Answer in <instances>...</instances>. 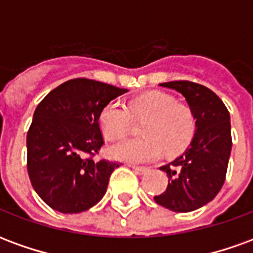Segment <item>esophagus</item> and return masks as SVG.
Masks as SVG:
<instances>
[{"label":"esophagus","mask_w":253,"mask_h":253,"mask_svg":"<svg viewBox=\"0 0 253 253\" xmlns=\"http://www.w3.org/2000/svg\"><path fill=\"white\" fill-rule=\"evenodd\" d=\"M132 168V170L138 173V175H143V173H146L148 172V168L146 167H135V165H130Z\"/></svg>","instance_id":"esophagus-1"}]
</instances>
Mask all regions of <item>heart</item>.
Here are the masks:
<instances>
[{"instance_id":"b5f03b06","label":"heart","mask_w":253,"mask_h":253,"mask_svg":"<svg viewBox=\"0 0 253 253\" xmlns=\"http://www.w3.org/2000/svg\"><path fill=\"white\" fill-rule=\"evenodd\" d=\"M145 119L141 126L143 137L123 139L112 145V159L128 163H146L159 159L165 150L175 156L186 150L195 134L196 123L192 111L177 104L170 94L150 92L130 103V111L121 100H111L100 110L99 125L107 139L125 137L132 118Z\"/></svg>"}]
</instances>
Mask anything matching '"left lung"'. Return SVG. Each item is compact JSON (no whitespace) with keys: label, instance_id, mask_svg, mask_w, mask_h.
<instances>
[{"label":"left lung","instance_id":"left-lung-1","mask_svg":"<svg viewBox=\"0 0 253 253\" xmlns=\"http://www.w3.org/2000/svg\"><path fill=\"white\" fill-rule=\"evenodd\" d=\"M160 85L184 96L196 128L184 153L160 168L169 180L154 201L175 212L194 211L211 202L223 186L232 150L230 115L222 100L203 85L190 81Z\"/></svg>","mask_w":253,"mask_h":253}]
</instances>
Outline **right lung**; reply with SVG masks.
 <instances>
[{
  "label": "right lung",
  "instance_id": "right-lung-1",
  "mask_svg": "<svg viewBox=\"0 0 253 253\" xmlns=\"http://www.w3.org/2000/svg\"><path fill=\"white\" fill-rule=\"evenodd\" d=\"M127 89L88 78H74L52 89L34 112L27 134L31 184L48 206L63 214L81 212L104 196L111 173L119 167L99 153L103 135L100 110Z\"/></svg>",
  "mask_w": 253,
  "mask_h": 253
}]
</instances>
